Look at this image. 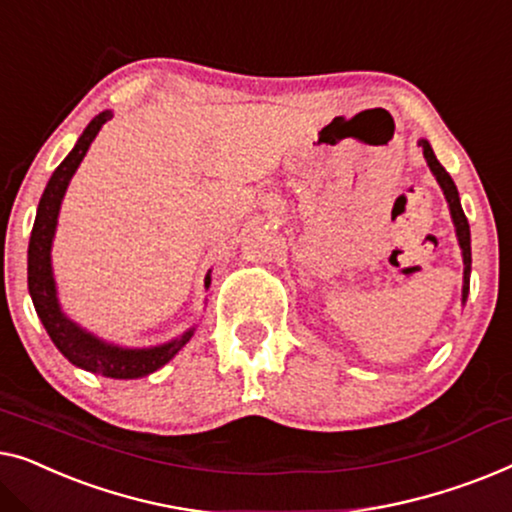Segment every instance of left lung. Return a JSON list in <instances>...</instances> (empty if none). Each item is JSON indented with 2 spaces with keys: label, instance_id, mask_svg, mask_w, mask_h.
<instances>
[{
  "label": "left lung",
  "instance_id": "left-lung-1",
  "mask_svg": "<svg viewBox=\"0 0 512 512\" xmlns=\"http://www.w3.org/2000/svg\"><path fill=\"white\" fill-rule=\"evenodd\" d=\"M417 143H420V146H422L424 160H427L431 174L436 176V181H438V185H441L445 199H448L452 222H455L457 241H459V248H462V257H464L462 301H466V297H469V280H471V229H469V220H466V215H464V211H462V204H459V192H457L455 181H452L448 171L443 169V164L436 160V155H434V150H431L429 141H427V139H420Z\"/></svg>",
  "mask_w": 512,
  "mask_h": 512
}]
</instances>
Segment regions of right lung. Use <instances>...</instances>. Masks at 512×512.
I'll return each instance as SVG.
<instances>
[{
	"instance_id": "1",
	"label": "right lung",
	"mask_w": 512,
	"mask_h": 512,
	"mask_svg": "<svg viewBox=\"0 0 512 512\" xmlns=\"http://www.w3.org/2000/svg\"><path fill=\"white\" fill-rule=\"evenodd\" d=\"M106 120H111V111H104L90 120V125L83 129L78 136L76 146L71 153L64 157L60 167L53 171L46 190L41 194L37 220H34L32 236H30V250H27V287H30L32 304L37 308L39 320L46 327L50 341L55 348L69 359L78 369L102 373L106 378H143L148 373L162 369L169 359L178 355V350L190 341L194 334V327L183 331L174 341L153 345V348H120V345L106 343L97 338L90 331L78 327L74 320H69L62 313L60 301H57V287L53 278V264H50V248H53L57 215H60V206L67 192L71 176L76 174L78 164L83 162L85 153H88L90 143L95 141L99 129ZM204 285H211V271L206 273Z\"/></svg>"
}]
</instances>
